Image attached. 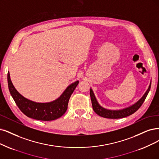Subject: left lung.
<instances>
[{
    "instance_id": "left-lung-1",
    "label": "left lung",
    "mask_w": 159,
    "mask_h": 159,
    "mask_svg": "<svg viewBox=\"0 0 159 159\" xmlns=\"http://www.w3.org/2000/svg\"><path fill=\"white\" fill-rule=\"evenodd\" d=\"M151 89V83L148 88V90L144 93V95L142 96L139 101H138L136 103L131 105L130 107H128L125 109H122L119 110H110L107 109H105L99 105L97 101V99L95 97L94 93H93L92 89L90 90V94L91 98V101L92 104V107L94 112L98 115L99 116L104 117L107 119H121L124 117L131 115L133 113L136 112V111L139 109V108L142 106V105L144 102L145 99L148 96V93Z\"/></svg>"
}]
</instances>
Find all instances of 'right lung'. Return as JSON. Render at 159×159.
I'll return each mask as SVG.
<instances>
[{
	"mask_svg": "<svg viewBox=\"0 0 159 159\" xmlns=\"http://www.w3.org/2000/svg\"><path fill=\"white\" fill-rule=\"evenodd\" d=\"M79 83V81L77 80L70 84L60 97L54 101L48 103H37L24 98L16 90L11 81L10 73H8V89L17 107L27 116L39 120H56L66 113L69 98Z\"/></svg>",
	"mask_w": 159,
	"mask_h": 159,
	"instance_id": "right-lung-1",
	"label": "right lung"
}]
</instances>
